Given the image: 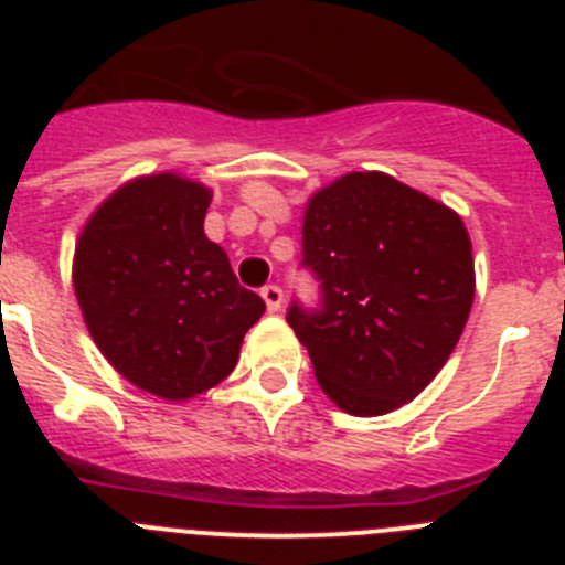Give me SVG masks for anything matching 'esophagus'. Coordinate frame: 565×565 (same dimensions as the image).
I'll use <instances>...</instances> for the list:
<instances>
[{
    "label": "esophagus",
    "mask_w": 565,
    "mask_h": 565,
    "mask_svg": "<svg viewBox=\"0 0 565 565\" xmlns=\"http://www.w3.org/2000/svg\"><path fill=\"white\" fill-rule=\"evenodd\" d=\"M263 299H266L268 311H279L282 308V288L279 286H266L263 288Z\"/></svg>",
    "instance_id": "1"
}]
</instances>
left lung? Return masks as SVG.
<instances>
[{"mask_svg":"<svg viewBox=\"0 0 565 565\" xmlns=\"http://www.w3.org/2000/svg\"><path fill=\"white\" fill-rule=\"evenodd\" d=\"M319 308H288L319 387L351 416H384L436 379L476 297L472 243L444 203L384 172L319 189L302 221Z\"/></svg>","mask_w":565,"mask_h":565,"instance_id":"1","label":"left lung"}]
</instances>
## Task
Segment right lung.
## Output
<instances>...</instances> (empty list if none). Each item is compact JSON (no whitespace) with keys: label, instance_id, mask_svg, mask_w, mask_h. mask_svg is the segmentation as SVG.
Wrapping results in <instances>:
<instances>
[{"label":"right lung","instance_id":"obj_1","mask_svg":"<svg viewBox=\"0 0 565 565\" xmlns=\"http://www.w3.org/2000/svg\"><path fill=\"white\" fill-rule=\"evenodd\" d=\"M209 201L181 174H147L109 194L76 243L73 288L89 337L127 382L167 402L221 384L266 311L203 234Z\"/></svg>","mask_w":565,"mask_h":565}]
</instances>
